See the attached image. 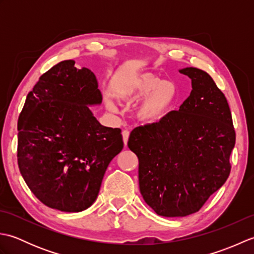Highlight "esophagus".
<instances>
[{"mask_svg":"<svg viewBox=\"0 0 254 254\" xmlns=\"http://www.w3.org/2000/svg\"><path fill=\"white\" fill-rule=\"evenodd\" d=\"M128 136H130V132H128L127 130H124L122 132V137H123V143H124V145H126V146H127V144Z\"/></svg>","mask_w":254,"mask_h":254,"instance_id":"esophagus-1","label":"esophagus"}]
</instances>
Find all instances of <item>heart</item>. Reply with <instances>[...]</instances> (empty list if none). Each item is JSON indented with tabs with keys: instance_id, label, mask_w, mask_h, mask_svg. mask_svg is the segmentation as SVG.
Here are the masks:
<instances>
[{
	"instance_id": "heart-1",
	"label": "heart",
	"mask_w": 254,
	"mask_h": 254,
	"mask_svg": "<svg viewBox=\"0 0 254 254\" xmlns=\"http://www.w3.org/2000/svg\"><path fill=\"white\" fill-rule=\"evenodd\" d=\"M115 94L127 105L139 100L134 115L139 122L146 124L165 120L179 100V91L174 80L163 79L150 72L127 75L116 85ZM105 104L108 110L117 112V105L112 99L105 98Z\"/></svg>"
}]
</instances>
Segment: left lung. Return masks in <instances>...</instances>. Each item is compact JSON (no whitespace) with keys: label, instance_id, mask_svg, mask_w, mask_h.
<instances>
[{"label":"left lung","instance_id":"1","mask_svg":"<svg viewBox=\"0 0 254 254\" xmlns=\"http://www.w3.org/2000/svg\"><path fill=\"white\" fill-rule=\"evenodd\" d=\"M179 72L191 78L190 96L165 120L134 128L127 142L144 201L165 217L196 213L224 185L236 143L227 99L213 78L196 67Z\"/></svg>","mask_w":254,"mask_h":254}]
</instances>
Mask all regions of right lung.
Instances as JSON below:
<instances>
[{
    "label": "right lung",
    "mask_w": 254,
    "mask_h": 254,
    "mask_svg": "<svg viewBox=\"0 0 254 254\" xmlns=\"http://www.w3.org/2000/svg\"><path fill=\"white\" fill-rule=\"evenodd\" d=\"M95 74L65 60L41 75L18 119V168L40 202L77 213L96 201L108 165L123 148L120 128L101 126Z\"/></svg>",
    "instance_id": "add662e5"
}]
</instances>
